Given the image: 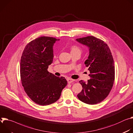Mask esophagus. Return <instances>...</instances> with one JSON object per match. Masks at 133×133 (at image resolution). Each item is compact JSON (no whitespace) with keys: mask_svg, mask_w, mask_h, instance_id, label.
Instances as JSON below:
<instances>
[{"mask_svg":"<svg viewBox=\"0 0 133 133\" xmlns=\"http://www.w3.org/2000/svg\"><path fill=\"white\" fill-rule=\"evenodd\" d=\"M67 81H68V83H71V82H73L75 80H73V79H71V78H68L67 79Z\"/></svg>","mask_w":133,"mask_h":133,"instance_id":"34e87169","label":"esophagus"}]
</instances>
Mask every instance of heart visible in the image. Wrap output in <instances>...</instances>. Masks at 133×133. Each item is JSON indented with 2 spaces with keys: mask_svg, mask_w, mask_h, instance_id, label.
<instances>
[{
  "mask_svg": "<svg viewBox=\"0 0 133 133\" xmlns=\"http://www.w3.org/2000/svg\"><path fill=\"white\" fill-rule=\"evenodd\" d=\"M69 49L71 54L77 53V52H80V53L81 52V48L77 45H71L70 46Z\"/></svg>",
  "mask_w": 133,
  "mask_h": 133,
  "instance_id": "obj_1",
  "label": "heart"
}]
</instances>
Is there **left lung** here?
Here are the masks:
<instances>
[{
    "instance_id": "left-lung-1",
    "label": "left lung",
    "mask_w": 133,
    "mask_h": 133,
    "mask_svg": "<svg viewBox=\"0 0 133 133\" xmlns=\"http://www.w3.org/2000/svg\"><path fill=\"white\" fill-rule=\"evenodd\" d=\"M76 40L89 48V55L84 64L90 71V77L87 82L79 81L83 89L77 97L87 104H97L108 96L114 84L112 55L107 44L99 38L89 36Z\"/></svg>"
}]
</instances>
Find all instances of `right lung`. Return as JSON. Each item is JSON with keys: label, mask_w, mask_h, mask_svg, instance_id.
Listing matches in <instances>:
<instances>
[{"label": "right lung", "mask_w": 133, "mask_h": 133, "mask_svg": "<svg viewBox=\"0 0 133 133\" xmlns=\"http://www.w3.org/2000/svg\"><path fill=\"white\" fill-rule=\"evenodd\" d=\"M58 39L41 36L25 46L21 59L20 73L22 85L33 102L47 106L60 98L67 85L64 77L55 76L48 69L53 59V46Z\"/></svg>", "instance_id": "1"}]
</instances>
